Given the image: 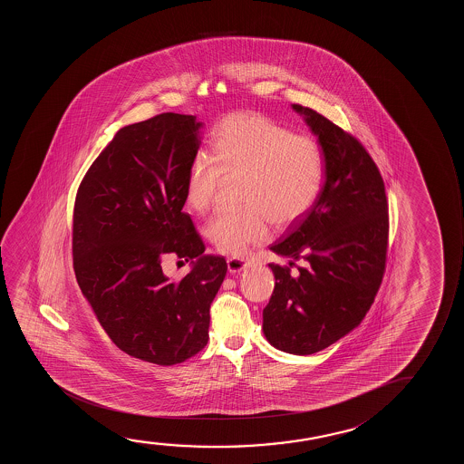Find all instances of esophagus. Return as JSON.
Instances as JSON below:
<instances>
[{
  "label": "esophagus",
  "mask_w": 464,
  "mask_h": 464,
  "mask_svg": "<svg viewBox=\"0 0 464 464\" xmlns=\"http://www.w3.org/2000/svg\"><path fill=\"white\" fill-rule=\"evenodd\" d=\"M228 271L229 273H241L244 267L247 266V261L244 260V258H228Z\"/></svg>",
  "instance_id": "1"
}]
</instances>
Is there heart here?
<instances>
[{
    "instance_id": "heart-1",
    "label": "heart",
    "mask_w": 464,
    "mask_h": 464,
    "mask_svg": "<svg viewBox=\"0 0 464 464\" xmlns=\"http://www.w3.org/2000/svg\"><path fill=\"white\" fill-rule=\"evenodd\" d=\"M326 171L324 149L265 115L231 114L210 134L209 159L198 155L185 180L191 209H209L222 174H241L235 209L217 212L204 233L218 252L242 256L266 241L271 222L285 227L311 210Z\"/></svg>"
}]
</instances>
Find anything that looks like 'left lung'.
<instances>
[{
  "label": "left lung",
  "mask_w": 464,
  "mask_h": 464,
  "mask_svg": "<svg viewBox=\"0 0 464 464\" xmlns=\"http://www.w3.org/2000/svg\"><path fill=\"white\" fill-rule=\"evenodd\" d=\"M293 109L317 136L326 171L311 210L271 246L290 266L269 265L276 286L263 309V333L276 349L312 355L355 330L374 303L387 261L388 203L360 140L312 109ZM296 260L302 266L293 276Z\"/></svg>",
  "instance_id": "8db88e82"
}]
</instances>
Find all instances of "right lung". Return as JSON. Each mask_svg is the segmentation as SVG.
I'll use <instances>...</instances> for the list:
<instances>
[{"label": "right lung", "mask_w": 464, "mask_h": 464, "mask_svg": "<svg viewBox=\"0 0 464 464\" xmlns=\"http://www.w3.org/2000/svg\"><path fill=\"white\" fill-rule=\"evenodd\" d=\"M201 127L195 115L165 112L121 128L74 203L72 265L83 296L119 349L160 366L204 349L210 304L228 269L223 256L204 255L182 210ZM169 253L192 261L180 281L160 269Z\"/></svg>", "instance_id": "1"}]
</instances>
